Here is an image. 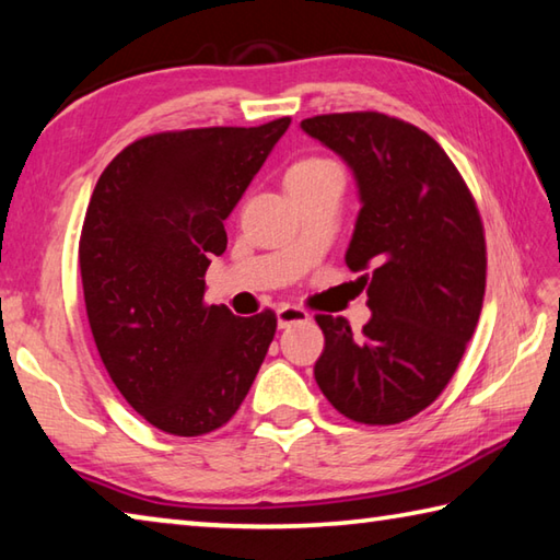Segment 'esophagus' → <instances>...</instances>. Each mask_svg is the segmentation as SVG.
<instances>
[{"instance_id":"1","label":"esophagus","mask_w":560,"mask_h":560,"mask_svg":"<svg viewBox=\"0 0 560 560\" xmlns=\"http://www.w3.org/2000/svg\"><path fill=\"white\" fill-rule=\"evenodd\" d=\"M277 320H279V328H289V325H293V323L311 320V313L299 308V306H289L287 303V306H281L277 311Z\"/></svg>"}]
</instances>
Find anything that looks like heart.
Instances as JSON below:
<instances>
[{"instance_id":"obj_1","label":"heart","mask_w":560,"mask_h":560,"mask_svg":"<svg viewBox=\"0 0 560 560\" xmlns=\"http://www.w3.org/2000/svg\"><path fill=\"white\" fill-rule=\"evenodd\" d=\"M325 166H330V161H325V159H303V161H299V164H293V166L289 168L287 176L313 174V171H320V168H325Z\"/></svg>"}]
</instances>
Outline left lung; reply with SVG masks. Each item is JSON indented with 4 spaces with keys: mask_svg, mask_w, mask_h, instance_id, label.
I'll return each mask as SVG.
<instances>
[{
    "mask_svg": "<svg viewBox=\"0 0 560 560\" xmlns=\"http://www.w3.org/2000/svg\"><path fill=\"white\" fill-rule=\"evenodd\" d=\"M340 154L360 188L345 261L368 283L370 323L354 335L315 315L325 335L315 382L342 416L392 425L439 399L480 320L487 247L475 198L439 141L382 112L301 121Z\"/></svg>",
    "mask_w": 560,
    "mask_h": 560,
    "instance_id": "obj_1",
    "label": "left lung"
}]
</instances>
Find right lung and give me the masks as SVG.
I'll return each instance as SVG.
<instances>
[{
	"instance_id": "add662e5",
	"label": "right lung",
	"mask_w": 560,
	"mask_h": 560,
	"mask_svg": "<svg viewBox=\"0 0 560 560\" xmlns=\"http://www.w3.org/2000/svg\"><path fill=\"white\" fill-rule=\"evenodd\" d=\"M291 117L131 141L109 161L80 232V277L100 358L131 409L171 435L225 425L257 377L277 313L208 306L210 257Z\"/></svg>"
}]
</instances>
